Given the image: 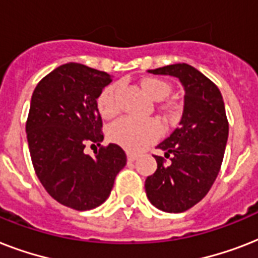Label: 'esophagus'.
<instances>
[{
	"label": "esophagus",
	"mask_w": 258,
	"mask_h": 258,
	"mask_svg": "<svg viewBox=\"0 0 258 258\" xmlns=\"http://www.w3.org/2000/svg\"><path fill=\"white\" fill-rule=\"evenodd\" d=\"M138 158L137 154H134V153H127V159H128V162H134L135 159Z\"/></svg>",
	"instance_id": "34e87169"
}]
</instances>
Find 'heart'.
Returning <instances> with one entry per match:
<instances>
[{
  "label": "heart",
  "instance_id": "b5f03b06",
  "mask_svg": "<svg viewBox=\"0 0 258 258\" xmlns=\"http://www.w3.org/2000/svg\"><path fill=\"white\" fill-rule=\"evenodd\" d=\"M142 88L154 100H161L170 92L169 83L159 78H146L141 83ZM119 86L109 84L105 87L97 97V109L104 119H112L120 111L119 105ZM169 116H175L178 112V104L169 100L161 105ZM162 124L157 119H137V117H123L115 124L111 125L108 138L113 143L121 146L128 151H142L154 142H157L162 135Z\"/></svg>",
  "mask_w": 258,
  "mask_h": 258
}]
</instances>
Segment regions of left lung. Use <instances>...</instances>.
<instances>
[{
    "label": "left lung",
    "mask_w": 258,
    "mask_h": 258,
    "mask_svg": "<svg viewBox=\"0 0 258 258\" xmlns=\"http://www.w3.org/2000/svg\"><path fill=\"white\" fill-rule=\"evenodd\" d=\"M149 72L179 79L184 107L179 127L157 146L165 157L155 155L158 167L146 179V194L159 210L186 212L208 194L220 172L229 134L224 99L210 79L184 62Z\"/></svg>",
    "instance_id": "obj_1"
}]
</instances>
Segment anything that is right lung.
<instances>
[{
    "mask_svg": "<svg viewBox=\"0 0 258 258\" xmlns=\"http://www.w3.org/2000/svg\"><path fill=\"white\" fill-rule=\"evenodd\" d=\"M112 82L105 72L68 62L34 88L26 119V138L34 171L53 200L75 210L100 206L127 157L120 146H101L103 121L97 97ZM87 144H97L95 157Z\"/></svg>",
    "mask_w": 258,
    "mask_h": 258,
    "instance_id": "1",
    "label": "right lung"
}]
</instances>
